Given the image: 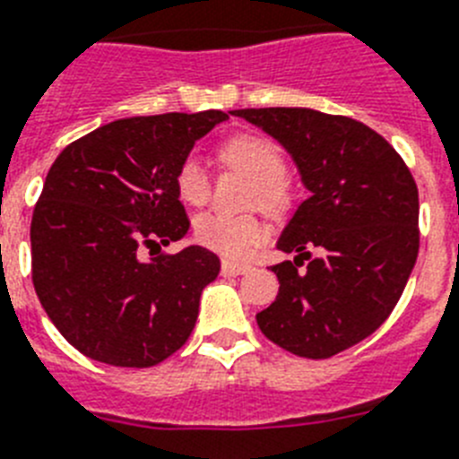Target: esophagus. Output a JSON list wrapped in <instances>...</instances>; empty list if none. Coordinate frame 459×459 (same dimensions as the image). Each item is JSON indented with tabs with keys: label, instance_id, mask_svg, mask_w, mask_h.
Returning <instances> with one entry per match:
<instances>
[{
	"label": "esophagus",
	"instance_id": "obj_1",
	"mask_svg": "<svg viewBox=\"0 0 459 459\" xmlns=\"http://www.w3.org/2000/svg\"><path fill=\"white\" fill-rule=\"evenodd\" d=\"M249 271H252V265L249 264H240V261H230V259L221 261L223 275H245V273Z\"/></svg>",
	"mask_w": 459,
	"mask_h": 459
}]
</instances>
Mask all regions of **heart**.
I'll list each match as a JSON object with an SVG mask.
<instances>
[{"instance_id":"1","label":"heart","mask_w":459,"mask_h":459,"mask_svg":"<svg viewBox=\"0 0 459 459\" xmlns=\"http://www.w3.org/2000/svg\"><path fill=\"white\" fill-rule=\"evenodd\" d=\"M221 158L233 168H240L252 177V200L265 210L277 212L287 205V188H284V163L282 152L271 140L256 134H238L221 146ZM177 195L186 205H203L210 198V179L195 156H188L175 177ZM194 236L207 249L240 259L252 252L265 236L264 223L249 214H229V212L212 210L198 214L194 221Z\"/></svg>"}]
</instances>
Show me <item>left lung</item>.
<instances>
[{"label": "left lung", "mask_w": 459, "mask_h": 459, "mask_svg": "<svg viewBox=\"0 0 459 459\" xmlns=\"http://www.w3.org/2000/svg\"><path fill=\"white\" fill-rule=\"evenodd\" d=\"M233 117L280 142L310 194L277 238L296 256L273 265L280 291L256 325L299 357H333L371 336L406 287L420 245L418 186L402 156L354 118L303 107Z\"/></svg>", "instance_id": "1"}]
</instances>
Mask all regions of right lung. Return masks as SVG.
<instances>
[{
	"mask_svg": "<svg viewBox=\"0 0 459 459\" xmlns=\"http://www.w3.org/2000/svg\"><path fill=\"white\" fill-rule=\"evenodd\" d=\"M229 114L111 121L65 146L34 207L32 282L79 352L126 368L156 367L188 341L219 256L200 245L144 259L142 247L188 233L175 177Z\"/></svg>",
	"mask_w": 459,
	"mask_h": 459,
	"instance_id": "1",
	"label": "right lung"
}]
</instances>
